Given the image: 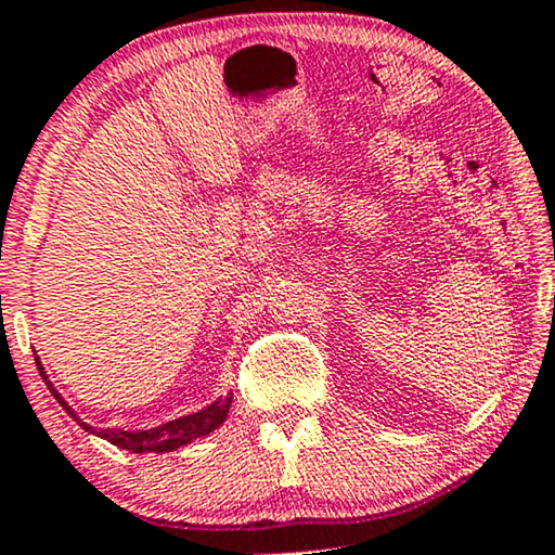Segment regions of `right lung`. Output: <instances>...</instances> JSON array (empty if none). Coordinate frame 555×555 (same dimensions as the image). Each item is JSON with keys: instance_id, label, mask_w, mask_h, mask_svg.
Here are the masks:
<instances>
[{"instance_id": "right-lung-1", "label": "right lung", "mask_w": 555, "mask_h": 555, "mask_svg": "<svg viewBox=\"0 0 555 555\" xmlns=\"http://www.w3.org/2000/svg\"><path fill=\"white\" fill-rule=\"evenodd\" d=\"M37 370H40L42 379L47 382V374L42 372V364L40 359H37ZM50 385V382H47ZM50 392L54 395V400H60L62 408H65L69 415H73L77 423H80L82 430L88 433H95L103 437V440L118 444L122 450H130V452H170L176 448H181V444H189L193 440H198V437H206L208 433H214L218 425L223 423L225 415H229L231 410V397L229 400H216L214 404H208L206 410L196 412V415H189V417H181V420H173V423H166L160 427H153V430H143V433H125V430H92L90 425H85L80 417L75 415L73 410H69V404L62 400L57 395V389L50 385Z\"/></svg>"}]
</instances>
